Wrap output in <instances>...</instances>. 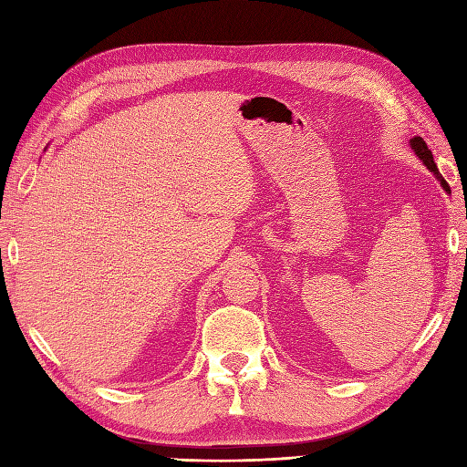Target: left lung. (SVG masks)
<instances>
[{
	"mask_svg": "<svg viewBox=\"0 0 467 467\" xmlns=\"http://www.w3.org/2000/svg\"><path fill=\"white\" fill-rule=\"evenodd\" d=\"M410 146H412V150H414V154L418 156V161L422 162L431 174L436 176V180L440 182L441 184V188L448 192L450 194V186H448V182L441 178V174L438 172V166H436V162H434V156H431V152H430V148H428V144L424 142V139L422 136H414V139H410Z\"/></svg>",
	"mask_w": 467,
	"mask_h": 467,
	"instance_id": "8db88e82",
	"label": "left lung"
}]
</instances>
